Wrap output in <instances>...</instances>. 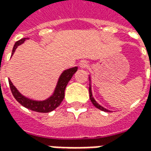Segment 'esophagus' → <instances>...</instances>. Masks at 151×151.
Masks as SVG:
<instances>
[{"label": "esophagus", "mask_w": 151, "mask_h": 151, "mask_svg": "<svg viewBox=\"0 0 151 151\" xmlns=\"http://www.w3.org/2000/svg\"><path fill=\"white\" fill-rule=\"evenodd\" d=\"M79 66L82 68V69H84V68H86L88 66V63L86 60H82L81 62L79 63Z\"/></svg>", "instance_id": "obj_1"}]
</instances>
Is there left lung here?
I'll use <instances>...</instances> for the list:
<instances>
[{"instance_id":"obj_1","label":"left lung","mask_w":151,"mask_h":151,"mask_svg":"<svg viewBox=\"0 0 151 151\" xmlns=\"http://www.w3.org/2000/svg\"><path fill=\"white\" fill-rule=\"evenodd\" d=\"M89 93H90V99H91V103L93 104V105L95 106V108H99V109H100L101 111H109L107 109H105L104 108H103L102 106H100L99 104H98L96 101H95L94 98H93V96H92V93H91V78H90V84H89Z\"/></svg>"}]
</instances>
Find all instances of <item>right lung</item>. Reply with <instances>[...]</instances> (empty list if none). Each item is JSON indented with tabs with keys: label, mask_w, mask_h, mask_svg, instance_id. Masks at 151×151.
Returning <instances> with one entry per match:
<instances>
[{
	"label": "right lung",
	"mask_w": 151,
	"mask_h": 151,
	"mask_svg": "<svg viewBox=\"0 0 151 151\" xmlns=\"http://www.w3.org/2000/svg\"><path fill=\"white\" fill-rule=\"evenodd\" d=\"M26 40H27V39L24 38V39H22L15 43L13 51H12V55L14 53L15 50L18 47V46H19L22 43H24ZM77 70H78V67H74V68H71V69L64 71L60 77L54 94L49 99H47V100H44V101H35V100H31L30 99L26 98L18 92V91L16 89L14 86L13 85L10 80H9V83L12 94L20 104L22 105L25 108L30 109L31 111L46 113V112H50V111L55 110L61 104V102L65 98V90L66 86L69 82V80L71 79L73 75L77 72Z\"/></svg>",
	"instance_id": "right-lung-1"
}]
</instances>
